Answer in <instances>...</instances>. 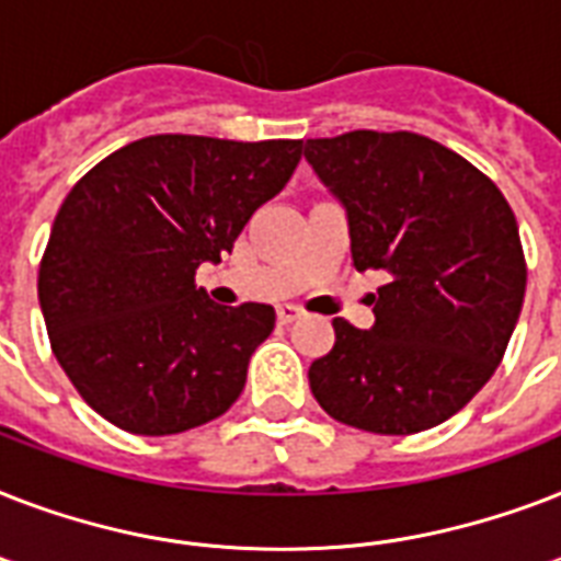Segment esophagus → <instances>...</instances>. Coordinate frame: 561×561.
<instances>
[{
	"instance_id": "obj_1",
	"label": "esophagus",
	"mask_w": 561,
	"mask_h": 561,
	"mask_svg": "<svg viewBox=\"0 0 561 561\" xmlns=\"http://www.w3.org/2000/svg\"><path fill=\"white\" fill-rule=\"evenodd\" d=\"M276 317H279V323H294V320H299V317H302V308H299V306H279Z\"/></svg>"
}]
</instances>
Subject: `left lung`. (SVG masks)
I'll list each match as a JSON object with an SVG mask.
<instances>
[{
  "label": "left lung",
  "instance_id": "1",
  "mask_svg": "<svg viewBox=\"0 0 561 561\" xmlns=\"http://www.w3.org/2000/svg\"><path fill=\"white\" fill-rule=\"evenodd\" d=\"M306 160L346 206L352 262L383 271L375 325L334 317L308 369L320 408L373 434H419L492 378L527 288L518 224L492 180L427 136L352 130L308 139Z\"/></svg>",
  "mask_w": 561,
  "mask_h": 561
}]
</instances>
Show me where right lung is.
Listing matches in <instances>:
<instances>
[{"label":"right lung","instance_id":"1","mask_svg":"<svg viewBox=\"0 0 561 561\" xmlns=\"http://www.w3.org/2000/svg\"><path fill=\"white\" fill-rule=\"evenodd\" d=\"M299 157L302 139L145 136L66 194L37 294L57 364L99 416L169 436L232 408L276 311L215 306L194 273L232 250Z\"/></svg>","mask_w":561,"mask_h":561}]
</instances>
